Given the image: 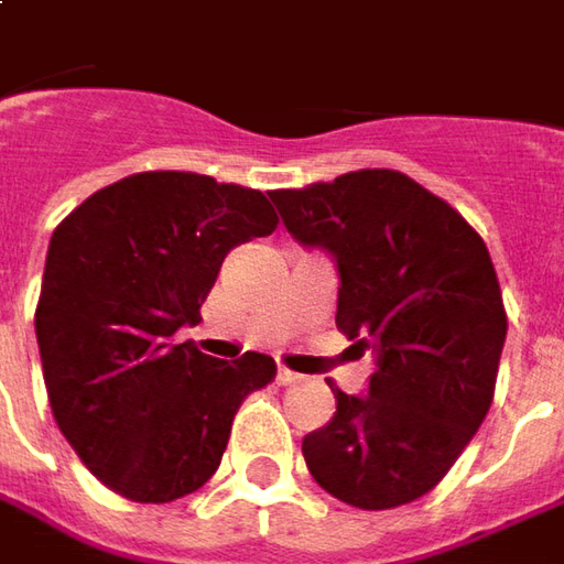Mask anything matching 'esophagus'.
I'll return each instance as SVG.
<instances>
[{
    "label": "esophagus",
    "mask_w": 564,
    "mask_h": 564,
    "mask_svg": "<svg viewBox=\"0 0 564 564\" xmlns=\"http://www.w3.org/2000/svg\"><path fill=\"white\" fill-rule=\"evenodd\" d=\"M299 379V373H293L290 367H278V386H293Z\"/></svg>",
    "instance_id": "1"
}]
</instances>
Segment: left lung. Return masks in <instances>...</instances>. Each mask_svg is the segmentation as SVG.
I'll return each instance as SVG.
<instances>
[{"label":"left lung","mask_w":564,"mask_h":564,"mask_svg":"<svg viewBox=\"0 0 564 564\" xmlns=\"http://www.w3.org/2000/svg\"><path fill=\"white\" fill-rule=\"evenodd\" d=\"M286 231L339 265L336 327L370 348V394H336V413L305 435L314 481L358 509L429 494L488 416L507 339V308L481 234L398 170L268 194Z\"/></svg>","instance_id":"1"}]
</instances>
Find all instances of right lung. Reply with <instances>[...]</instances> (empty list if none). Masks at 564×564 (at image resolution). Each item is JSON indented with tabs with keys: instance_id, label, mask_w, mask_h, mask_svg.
<instances>
[{
	"instance_id": "add662e5",
	"label": "right lung",
	"mask_w": 564,
	"mask_h": 564,
	"mask_svg": "<svg viewBox=\"0 0 564 564\" xmlns=\"http://www.w3.org/2000/svg\"><path fill=\"white\" fill-rule=\"evenodd\" d=\"M278 228L262 191L197 172H135L52 234L36 343L57 429L113 494L172 503L221 463L243 398L278 377L268 355L216 361L172 343L200 321L228 250Z\"/></svg>"
}]
</instances>
